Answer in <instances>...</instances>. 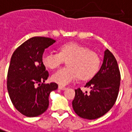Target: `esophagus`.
Listing matches in <instances>:
<instances>
[{
    "mask_svg": "<svg viewBox=\"0 0 132 132\" xmlns=\"http://www.w3.org/2000/svg\"><path fill=\"white\" fill-rule=\"evenodd\" d=\"M59 89H61V90H65L66 89V87H64V86H62V85H59Z\"/></svg>",
    "mask_w": 132,
    "mask_h": 132,
    "instance_id": "esophagus-1",
    "label": "esophagus"
}]
</instances>
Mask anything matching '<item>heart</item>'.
Instances as JSON below:
<instances>
[{
	"mask_svg": "<svg viewBox=\"0 0 132 132\" xmlns=\"http://www.w3.org/2000/svg\"><path fill=\"white\" fill-rule=\"evenodd\" d=\"M68 59V67L56 71L51 77L52 80L59 85H68L78 77L82 80L89 79L97 73L100 67L99 55L76 43L61 45L59 47V53H44L42 62L47 69H54Z\"/></svg>",
	"mask_w": 132,
	"mask_h": 132,
	"instance_id": "1",
	"label": "heart"
}]
</instances>
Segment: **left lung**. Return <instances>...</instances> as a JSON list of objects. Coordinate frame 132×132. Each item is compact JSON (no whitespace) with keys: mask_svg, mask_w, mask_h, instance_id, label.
<instances>
[{"mask_svg":"<svg viewBox=\"0 0 132 132\" xmlns=\"http://www.w3.org/2000/svg\"><path fill=\"white\" fill-rule=\"evenodd\" d=\"M120 81L121 74L116 59L106 49L99 71L85 85V87L90 88L89 92H83L80 88L75 89L72 101L74 112L79 117L89 120L105 115L116 101Z\"/></svg>","mask_w":132,"mask_h":132,"instance_id":"obj_1","label":"left lung"}]
</instances>
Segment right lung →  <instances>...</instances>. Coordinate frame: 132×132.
<instances>
[{"mask_svg":"<svg viewBox=\"0 0 132 132\" xmlns=\"http://www.w3.org/2000/svg\"><path fill=\"white\" fill-rule=\"evenodd\" d=\"M55 40L34 37L13 52L7 75L10 99L17 111L27 117L43 114L49 105V95L58 88L55 82L44 84L49 77L42 62L45 49Z\"/></svg>","mask_w":132,"mask_h":132,"instance_id":"obj_1","label":"right lung"}]
</instances>
